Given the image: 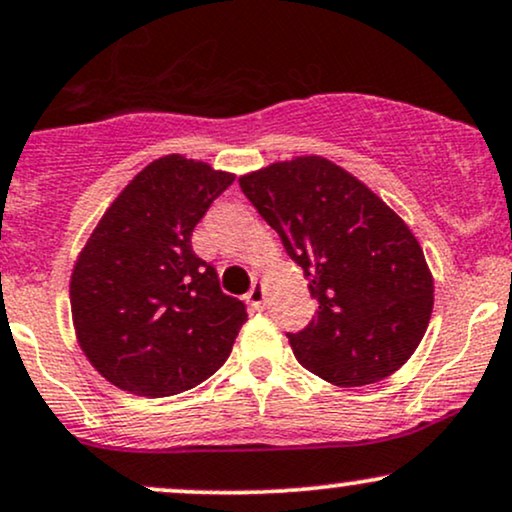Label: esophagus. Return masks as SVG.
Wrapping results in <instances>:
<instances>
[{"label": "esophagus", "instance_id": "1", "mask_svg": "<svg viewBox=\"0 0 512 512\" xmlns=\"http://www.w3.org/2000/svg\"><path fill=\"white\" fill-rule=\"evenodd\" d=\"M264 286H262V281H255L252 283V288L248 291V303L252 305V307H257V310H262L264 307Z\"/></svg>", "mask_w": 512, "mask_h": 512}]
</instances>
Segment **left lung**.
Returning <instances> with one entry per match:
<instances>
[{
    "mask_svg": "<svg viewBox=\"0 0 512 512\" xmlns=\"http://www.w3.org/2000/svg\"><path fill=\"white\" fill-rule=\"evenodd\" d=\"M240 188L317 300L305 329L286 334L300 365L336 386L374 384L405 365L434 305L432 274L405 221L322 157L272 164Z\"/></svg>",
    "mask_w": 512,
    "mask_h": 512,
    "instance_id": "1",
    "label": "left lung"
}]
</instances>
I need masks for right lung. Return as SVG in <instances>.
Segmentation results:
<instances>
[{"label": "right lung", "mask_w": 512, "mask_h": 512, "mask_svg": "<svg viewBox=\"0 0 512 512\" xmlns=\"http://www.w3.org/2000/svg\"><path fill=\"white\" fill-rule=\"evenodd\" d=\"M231 174L169 155L145 166L107 209L71 276L80 348L135 396H176L212 377L248 319L221 291L190 236Z\"/></svg>", "instance_id": "obj_1"}]
</instances>
